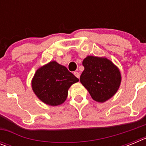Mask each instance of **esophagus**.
<instances>
[{
	"instance_id": "obj_1",
	"label": "esophagus",
	"mask_w": 146,
	"mask_h": 146,
	"mask_svg": "<svg viewBox=\"0 0 146 146\" xmlns=\"http://www.w3.org/2000/svg\"><path fill=\"white\" fill-rule=\"evenodd\" d=\"M74 74L75 75L76 77H77V78H78V79H79L80 77V73L78 72H74Z\"/></svg>"
}]
</instances>
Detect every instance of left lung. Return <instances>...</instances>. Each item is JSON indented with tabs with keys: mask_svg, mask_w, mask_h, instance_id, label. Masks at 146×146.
Here are the masks:
<instances>
[{
	"mask_svg": "<svg viewBox=\"0 0 146 146\" xmlns=\"http://www.w3.org/2000/svg\"><path fill=\"white\" fill-rule=\"evenodd\" d=\"M82 65L85 69L80 80L94 101L103 103L116 94L121 86V74L111 60L88 55Z\"/></svg>",
	"mask_w": 146,
	"mask_h": 146,
	"instance_id": "obj_1",
	"label": "left lung"
}]
</instances>
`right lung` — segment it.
I'll return each mask as SVG.
<instances>
[{"instance_id":"add662e5","label":"right lung","mask_w":146,"mask_h":146,"mask_svg":"<svg viewBox=\"0 0 146 146\" xmlns=\"http://www.w3.org/2000/svg\"><path fill=\"white\" fill-rule=\"evenodd\" d=\"M79 81L66 67L52 60L39 67L31 80L32 90L44 104L58 106L68 96L69 88Z\"/></svg>"}]
</instances>
